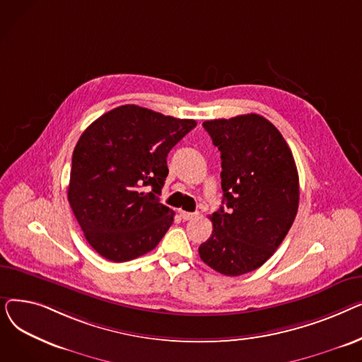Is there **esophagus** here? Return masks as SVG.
I'll use <instances>...</instances> for the list:
<instances>
[{"instance_id": "1", "label": "esophagus", "mask_w": 362, "mask_h": 362, "mask_svg": "<svg viewBox=\"0 0 362 362\" xmlns=\"http://www.w3.org/2000/svg\"><path fill=\"white\" fill-rule=\"evenodd\" d=\"M198 214L197 213H189V211H180V217L185 220V221H189V220H194Z\"/></svg>"}]
</instances>
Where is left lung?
I'll return each mask as SVG.
<instances>
[{"mask_svg":"<svg viewBox=\"0 0 362 362\" xmlns=\"http://www.w3.org/2000/svg\"><path fill=\"white\" fill-rule=\"evenodd\" d=\"M221 152L223 204L201 259L224 276H242L267 261L298 213L299 177L289 145L259 114L206 120Z\"/></svg>","mask_w":362,"mask_h":362,"instance_id":"left-lung-1","label":"left lung"}]
</instances>
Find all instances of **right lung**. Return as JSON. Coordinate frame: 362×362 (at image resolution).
I'll list each match as a JSON object with an SVG mask.
<instances>
[{
	"instance_id": "obj_1",
	"label": "right lung",
	"mask_w": 362,
	"mask_h": 362,
	"mask_svg": "<svg viewBox=\"0 0 362 362\" xmlns=\"http://www.w3.org/2000/svg\"><path fill=\"white\" fill-rule=\"evenodd\" d=\"M197 126L139 107L122 105L95 120L71 157L67 199L92 248L112 262L152 251L173 223L158 199L167 156Z\"/></svg>"
}]
</instances>
